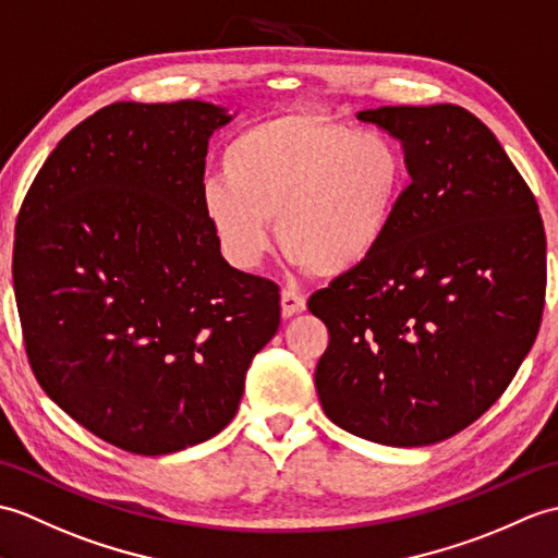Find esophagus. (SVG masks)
Listing matches in <instances>:
<instances>
[{"mask_svg":"<svg viewBox=\"0 0 558 558\" xmlns=\"http://www.w3.org/2000/svg\"><path fill=\"white\" fill-rule=\"evenodd\" d=\"M305 311V295L295 291H281V317L289 319Z\"/></svg>","mask_w":558,"mask_h":558,"instance_id":"1","label":"esophagus"}]
</instances>
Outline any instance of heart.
I'll return each instance as SVG.
<instances>
[{
    "label": "heart",
    "mask_w": 558,
    "mask_h": 558,
    "mask_svg": "<svg viewBox=\"0 0 558 558\" xmlns=\"http://www.w3.org/2000/svg\"><path fill=\"white\" fill-rule=\"evenodd\" d=\"M405 193V159L391 135L375 129L281 114L231 138L221 179L201 193V213L233 267L253 269L279 247L317 277L361 267L389 236Z\"/></svg>",
    "instance_id": "heart-1"
}]
</instances>
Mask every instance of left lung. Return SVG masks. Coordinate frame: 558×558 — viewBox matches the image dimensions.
<instances>
[{"label": "left lung", "instance_id": "obj_1", "mask_svg": "<svg viewBox=\"0 0 558 558\" xmlns=\"http://www.w3.org/2000/svg\"><path fill=\"white\" fill-rule=\"evenodd\" d=\"M403 145L411 185L379 251L311 295L333 425L387 447L453 437L509 387L537 339L547 239L535 195L456 105L357 111Z\"/></svg>", "mask_w": 558, "mask_h": 558}]
</instances>
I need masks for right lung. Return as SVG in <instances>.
Wrapping results in <instances>:
<instances>
[{"mask_svg": "<svg viewBox=\"0 0 558 558\" xmlns=\"http://www.w3.org/2000/svg\"><path fill=\"white\" fill-rule=\"evenodd\" d=\"M233 117L109 105L59 141L21 205L11 275L33 373L123 451L225 429L279 329L277 283L233 269L201 213L207 141Z\"/></svg>", "mask_w": 558, "mask_h": 558, "instance_id": "1", "label": "right lung"}]
</instances>
